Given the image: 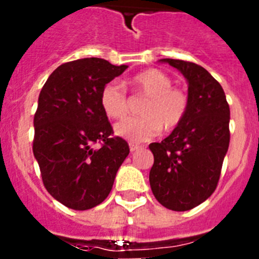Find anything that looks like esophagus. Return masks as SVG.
<instances>
[{
	"label": "esophagus",
	"instance_id": "esophagus-1",
	"mask_svg": "<svg viewBox=\"0 0 259 259\" xmlns=\"http://www.w3.org/2000/svg\"><path fill=\"white\" fill-rule=\"evenodd\" d=\"M139 148H140V146L139 145H136V144H130V150H131V152H136L137 149H139Z\"/></svg>",
	"mask_w": 259,
	"mask_h": 259
}]
</instances>
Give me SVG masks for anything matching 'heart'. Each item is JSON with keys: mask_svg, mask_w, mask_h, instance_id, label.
Here are the masks:
<instances>
[{"mask_svg": "<svg viewBox=\"0 0 259 259\" xmlns=\"http://www.w3.org/2000/svg\"><path fill=\"white\" fill-rule=\"evenodd\" d=\"M127 84L146 100L140 107L141 116L125 118L115 125V134L131 143H144L161 132L172 131L183 122L188 110V97L172 87V80L157 68H149L128 80ZM104 113L119 119L127 113V93L119 81H109L100 95Z\"/></svg>", "mask_w": 259, "mask_h": 259, "instance_id": "1", "label": "heart"}]
</instances>
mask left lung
Returning a JSON list of instances; mask_svg holds the SVG:
<instances>
[{
  "mask_svg": "<svg viewBox=\"0 0 259 259\" xmlns=\"http://www.w3.org/2000/svg\"><path fill=\"white\" fill-rule=\"evenodd\" d=\"M188 81V110L161 143L149 145L154 163L150 188L161 205L187 211L207 200L221 176L230 145V106L221 84L200 65L163 58Z\"/></svg>",
  "mask_w": 259,
  "mask_h": 259,
  "instance_id": "obj_1",
  "label": "left lung"
}]
</instances>
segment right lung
I'll return each mask as SVG.
<instances>
[{
	"mask_svg": "<svg viewBox=\"0 0 259 259\" xmlns=\"http://www.w3.org/2000/svg\"><path fill=\"white\" fill-rule=\"evenodd\" d=\"M127 67L102 58L76 59L57 67L41 89L32 149L47 191L70 209L100 205L130 153L127 141L113 136L100 104L105 84Z\"/></svg>",
	"mask_w": 259,
	"mask_h": 259,
	"instance_id": "1",
	"label": "right lung"
}]
</instances>
